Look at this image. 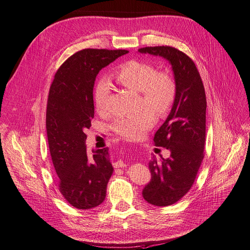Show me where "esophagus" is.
<instances>
[{
	"mask_svg": "<svg viewBox=\"0 0 250 250\" xmlns=\"http://www.w3.org/2000/svg\"><path fill=\"white\" fill-rule=\"evenodd\" d=\"M113 166H114V168H124L125 166V164L123 162L122 160H118L113 164Z\"/></svg>",
	"mask_w": 250,
	"mask_h": 250,
	"instance_id": "esophagus-1",
	"label": "esophagus"
}]
</instances>
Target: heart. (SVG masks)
<instances>
[{
	"label": "heart",
	"instance_id": "b5f03b06",
	"mask_svg": "<svg viewBox=\"0 0 250 250\" xmlns=\"http://www.w3.org/2000/svg\"><path fill=\"white\" fill-rule=\"evenodd\" d=\"M116 82L127 89L138 92L139 106L144 108L131 116L117 117L112 130L128 140L138 139L155 125L156 115L163 117L173 107L178 85L167 70H157L152 64L141 60H128L114 71ZM109 87L100 82L94 91V107L100 114L107 112Z\"/></svg>",
	"mask_w": 250,
	"mask_h": 250
}]
</instances>
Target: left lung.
<instances>
[{"label": "left lung", "mask_w": 250, "mask_h": 250, "mask_svg": "<svg viewBox=\"0 0 250 250\" xmlns=\"http://www.w3.org/2000/svg\"><path fill=\"white\" fill-rule=\"evenodd\" d=\"M143 54L161 56L171 64L178 94L165 123L154 137L157 146L170 150V157L149 162L150 182L142 196L148 204L167 207L191 189L205 157L207 99L205 87L193 60L172 46H146Z\"/></svg>", "instance_id": "1"}]
</instances>
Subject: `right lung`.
Masks as SVG:
<instances>
[{
  "mask_svg": "<svg viewBox=\"0 0 250 250\" xmlns=\"http://www.w3.org/2000/svg\"><path fill=\"white\" fill-rule=\"evenodd\" d=\"M126 50L85 49L59 67L46 106L47 141L58 188L67 203L80 210L101 205L113 173L109 148L89 152L86 128L94 117L93 86L100 70Z\"/></svg>",
  "mask_w": 250,
  "mask_h": 250,
  "instance_id": "obj_1",
  "label": "right lung"
}]
</instances>
